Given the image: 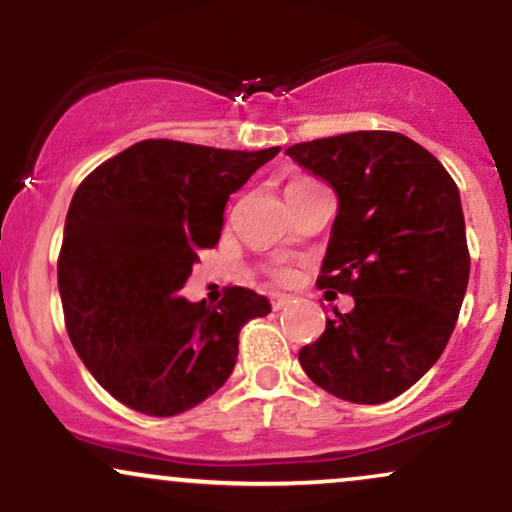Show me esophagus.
<instances>
[{
    "mask_svg": "<svg viewBox=\"0 0 512 512\" xmlns=\"http://www.w3.org/2000/svg\"><path fill=\"white\" fill-rule=\"evenodd\" d=\"M289 303H293L291 296H279V293H276V296H272V308L274 310L286 308V305H289Z\"/></svg>",
    "mask_w": 512,
    "mask_h": 512,
    "instance_id": "1",
    "label": "esophagus"
}]
</instances>
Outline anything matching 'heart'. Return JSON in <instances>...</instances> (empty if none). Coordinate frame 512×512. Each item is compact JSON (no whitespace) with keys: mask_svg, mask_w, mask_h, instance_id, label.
<instances>
[{"mask_svg":"<svg viewBox=\"0 0 512 512\" xmlns=\"http://www.w3.org/2000/svg\"><path fill=\"white\" fill-rule=\"evenodd\" d=\"M274 279L276 281H289L291 279V272H289V269H276Z\"/></svg>","mask_w":512,"mask_h":512,"instance_id":"b5f03b06","label":"heart"}]
</instances>
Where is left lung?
I'll list each match as a JSON object with an SVG mask.
<instances>
[{
    "instance_id": "1",
    "label": "left lung",
    "mask_w": 512,
    "mask_h": 512,
    "mask_svg": "<svg viewBox=\"0 0 512 512\" xmlns=\"http://www.w3.org/2000/svg\"><path fill=\"white\" fill-rule=\"evenodd\" d=\"M327 180L339 211L317 286L354 296L315 344L298 351L330 395L383 404L409 390L443 354L469 281L455 180L399 132H349L286 149Z\"/></svg>"
}]
</instances>
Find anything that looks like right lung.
Instances as JSON below:
<instances>
[{
  "label": "right lung",
  "instance_id": "add662e5",
  "mask_svg": "<svg viewBox=\"0 0 512 512\" xmlns=\"http://www.w3.org/2000/svg\"><path fill=\"white\" fill-rule=\"evenodd\" d=\"M279 151L144 139L76 187L57 260L64 325L125 407L175 416L204 402L233 373L245 322L272 310L243 286L214 308L180 291L219 243L228 197Z\"/></svg>",
  "mask_w": 512,
  "mask_h": 512
}]
</instances>
